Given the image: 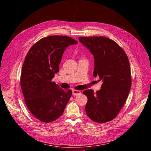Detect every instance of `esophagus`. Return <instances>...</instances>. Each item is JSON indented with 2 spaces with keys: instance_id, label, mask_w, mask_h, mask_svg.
<instances>
[{
  "instance_id": "esophagus-1",
  "label": "esophagus",
  "mask_w": 151,
  "mask_h": 151,
  "mask_svg": "<svg viewBox=\"0 0 151 151\" xmlns=\"http://www.w3.org/2000/svg\"><path fill=\"white\" fill-rule=\"evenodd\" d=\"M81 93V92L80 91H78V90H73V92H72V95L74 96H76L79 95Z\"/></svg>"
}]
</instances>
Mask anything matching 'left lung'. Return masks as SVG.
Returning <instances> with one entry per match:
<instances>
[{"label": "left lung", "instance_id": "obj_1", "mask_svg": "<svg viewBox=\"0 0 151 151\" xmlns=\"http://www.w3.org/2000/svg\"><path fill=\"white\" fill-rule=\"evenodd\" d=\"M94 58L93 76H99L103 83L94 93L83 91L88 98L86 114L98 123L109 122L116 117L130 93L132 76L130 63L124 50L114 40L102 36L79 37Z\"/></svg>", "mask_w": 151, "mask_h": 151}]
</instances>
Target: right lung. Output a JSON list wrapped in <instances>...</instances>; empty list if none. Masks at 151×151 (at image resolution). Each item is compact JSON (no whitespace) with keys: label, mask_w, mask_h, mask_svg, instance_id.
Listing matches in <instances>:
<instances>
[{"label":"right lung","mask_w":151,"mask_h":151,"mask_svg":"<svg viewBox=\"0 0 151 151\" xmlns=\"http://www.w3.org/2000/svg\"><path fill=\"white\" fill-rule=\"evenodd\" d=\"M78 42L67 36H50L40 39L29 51L21 74L20 85L29 111L42 122H50L63 114L72 94L55 82L63 54Z\"/></svg>","instance_id":"add662e5"}]
</instances>
